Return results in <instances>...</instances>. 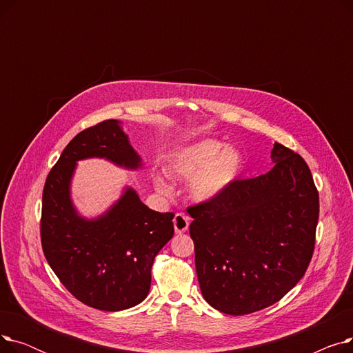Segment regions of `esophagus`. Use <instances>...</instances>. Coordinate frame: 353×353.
Segmentation results:
<instances>
[{"mask_svg": "<svg viewBox=\"0 0 353 353\" xmlns=\"http://www.w3.org/2000/svg\"><path fill=\"white\" fill-rule=\"evenodd\" d=\"M189 223H190V219L183 214V213H177L173 219V225H174V230L177 234H181L189 229Z\"/></svg>", "mask_w": 353, "mask_h": 353, "instance_id": "1", "label": "esophagus"}]
</instances>
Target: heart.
I'll use <instances>...</instances> for the list:
<instances>
[{
    "mask_svg": "<svg viewBox=\"0 0 353 353\" xmlns=\"http://www.w3.org/2000/svg\"><path fill=\"white\" fill-rule=\"evenodd\" d=\"M243 159L236 148L228 147L219 140L208 139L181 147L165 161V172L176 179L190 183V194L197 201H209L223 193L242 172ZM156 188L167 193L169 184L156 176Z\"/></svg>",
    "mask_w": 353,
    "mask_h": 353,
    "instance_id": "b5f03b06",
    "label": "heart"
}]
</instances>
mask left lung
Masks as SVG:
<instances>
[{
	"instance_id": "8db88e82",
	"label": "left lung",
	"mask_w": 353,
	"mask_h": 353,
	"mask_svg": "<svg viewBox=\"0 0 353 353\" xmlns=\"http://www.w3.org/2000/svg\"><path fill=\"white\" fill-rule=\"evenodd\" d=\"M272 161L269 173L236 179L217 197L188 208L203 298L234 316L279 302L314 250L319 193L309 165L281 143Z\"/></svg>"
}]
</instances>
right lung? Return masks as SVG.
<instances>
[{
    "label": "right lung",
    "instance_id": "add662e5",
    "mask_svg": "<svg viewBox=\"0 0 353 353\" xmlns=\"http://www.w3.org/2000/svg\"><path fill=\"white\" fill-rule=\"evenodd\" d=\"M105 157L130 169L140 157L116 120H104L74 137L50 170L41 209V246L52 272L81 303L117 312L145 299L156 254L174 234V213H159L140 201L134 190L104 216L84 220L70 200L76 161Z\"/></svg>",
    "mask_w": 353,
    "mask_h": 353
}]
</instances>
